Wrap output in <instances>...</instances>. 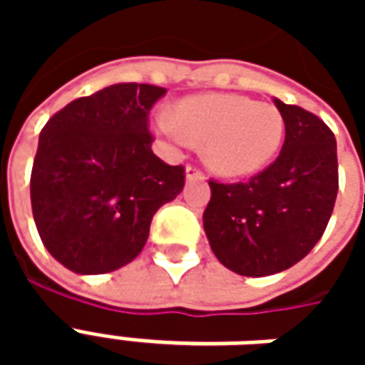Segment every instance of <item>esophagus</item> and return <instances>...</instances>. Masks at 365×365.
I'll return each instance as SVG.
<instances>
[{"label":"esophagus","instance_id":"obj_1","mask_svg":"<svg viewBox=\"0 0 365 365\" xmlns=\"http://www.w3.org/2000/svg\"><path fill=\"white\" fill-rule=\"evenodd\" d=\"M185 180H203V172L195 166L185 168Z\"/></svg>","mask_w":365,"mask_h":365}]
</instances>
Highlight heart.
Instances as JSON below:
<instances>
[{
    "instance_id": "obj_1",
    "label": "heart",
    "mask_w": 365,
    "mask_h": 365,
    "mask_svg": "<svg viewBox=\"0 0 365 365\" xmlns=\"http://www.w3.org/2000/svg\"><path fill=\"white\" fill-rule=\"evenodd\" d=\"M156 127L174 143L203 144V160L222 178L258 174L279 152L285 135L282 111L235 93L185 97L174 117L160 113Z\"/></svg>"
}]
</instances>
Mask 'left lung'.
<instances>
[{
    "mask_svg": "<svg viewBox=\"0 0 365 365\" xmlns=\"http://www.w3.org/2000/svg\"><path fill=\"white\" fill-rule=\"evenodd\" d=\"M285 140L272 166L245 183L209 182L203 229L238 275L264 277L303 260L321 240L338 193L336 138L317 115L277 97Z\"/></svg>",
    "mask_w": 365,
    "mask_h": 365,
    "instance_id": "8db88e82",
    "label": "left lung"
}]
</instances>
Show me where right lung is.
I'll return each instance as SVG.
<instances>
[{"label": "right lung", "instance_id": "obj_1", "mask_svg": "<svg viewBox=\"0 0 365 365\" xmlns=\"http://www.w3.org/2000/svg\"><path fill=\"white\" fill-rule=\"evenodd\" d=\"M164 88L115 83L74 99L38 136L31 205L44 248L74 274H109L140 254L183 168L152 152L148 111Z\"/></svg>", "mask_w": 365, "mask_h": 365}]
</instances>
